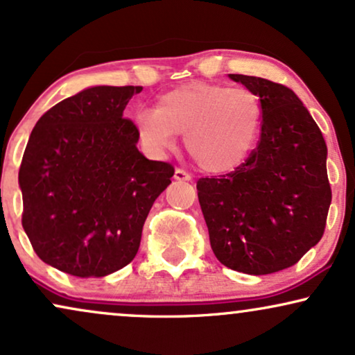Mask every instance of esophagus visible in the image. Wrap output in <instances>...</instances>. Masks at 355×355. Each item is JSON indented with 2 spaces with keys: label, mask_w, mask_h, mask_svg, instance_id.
<instances>
[{
  "label": "esophagus",
  "mask_w": 355,
  "mask_h": 355,
  "mask_svg": "<svg viewBox=\"0 0 355 355\" xmlns=\"http://www.w3.org/2000/svg\"><path fill=\"white\" fill-rule=\"evenodd\" d=\"M174 181H178V182H189L191 181V176L186 173V171L176 169V171H174Z\"/></svg>",
  "instance_id": "34e87169"
}]
</instances>
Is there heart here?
Wrapping results in <instances>:
<instances>
[{
	"instance_id": "obj_1",
	"label": "heart",
	"mask_w": 355,
	"mask_h": 355,
	"mask_svg": "<svg viewBox=\"0 0 355 355\" xmlns=\"http://www.w3.org/2000/svg\"><path fill=\"white\" fill-rule=\"evenodd\" d=\"M138 138L151 151L173 150L176 135L198 168L225 176L245 163L261 125L260 100L253 92L191 80L156 98L155 110L133 115Z\"/></svg>"
}]
</instances>
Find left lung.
I'll use <instances>...</instances> for the list:
<instances>
[{
	"instance_id": "1",
	"label": "left lung",
	"mask_w": 355,
	"mask_h": 355,
	"mask_svg": "<svg viewBox=\"0 0 355 355\" xmlns=\"http://www.w3.org/2000/svg\"><path fill=\"white\" fill-rule=\"evenodd\" d=\"M229 78L260 97V143L234 173L199 179V204L217 260L247 275H268L298 263L324 234L327 146L288 87L240 73Z\"/></svg>"
}]
</instances>
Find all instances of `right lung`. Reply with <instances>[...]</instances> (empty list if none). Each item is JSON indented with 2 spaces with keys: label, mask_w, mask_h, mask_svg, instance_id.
Wrapping results in <instances>:
<instances>
[{
  "label": "right lung",
  "mask_w": 355,
  "mask_h": 355,
  "mask_svg": "<svg viewBox=\"0 0 355 355\" xmlns=\"http://www.w3.org/2000/svg\"><path fill=\"white\" fill-rule=\"evenodd\" d=\"M143 87L95 85L39 118L19 168L23 229L44 263L80 278L115 273L138 253L144 220L174 168L138 151L123 118Z\"/></svg>",
  "instance_id": "add662e5"
}]
</instances>
